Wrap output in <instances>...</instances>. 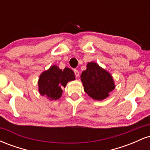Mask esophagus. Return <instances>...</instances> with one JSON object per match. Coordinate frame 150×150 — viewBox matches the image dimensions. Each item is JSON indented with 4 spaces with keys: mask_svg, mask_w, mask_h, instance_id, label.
I'll use <instances>...</instances> for the list:
<instances>
[{
    "mask_svg": "<svg viewBox=\"0 0 150 150\" xmlns=\"http://www.w3.org/2000/svg\"><path fill=\"white\" fill-rule=\"evenodd\" d=\"M74 73H75V76L79 77V75H80V73H79L78 70H74Z\"/></svg>",
    "mask_w": 150,
    "mask_h": 150,
    "instance_id": "34e87169",
    "label": "esophagus"
}]
</instances>
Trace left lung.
<instances>
[{
    "instance_id": "obj_1",
    "label": "left lung",
    "mask_w": 150,
    "mask_h": 150,
    "mask_svg": "<svg viewBox=\"0 0 150 150\" xmlns=\"http://www.w3.org/2000/svg\"><path fill=\"white\" fill-rule=\"evenodd\" d=\"M80 77L85 92L97 101L107 98L116 87L112 75L95 62L87 63Z\"/></svg>"
}]
</instances>
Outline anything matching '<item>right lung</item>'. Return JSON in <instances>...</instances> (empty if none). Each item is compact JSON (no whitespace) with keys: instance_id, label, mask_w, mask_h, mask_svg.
Instances as JSON below:
<instances>
[{"instance_id":"1","label":"right lung","mask_w":150,"mask_h":150,"mask_svg":"<svg viewBox=\"0 0 150 150\" xmlns=\"http://www.w3.org/2000/svg\"><path fill=\"white\" fill-rule=\"evenodd\" d=\"M75 80V73L71 69L65 68L62 70L56 65H51L39 75V92L50 101L57 100L63 93L62 87H65L68 82Z\"/></svg>"}]
</instances>
